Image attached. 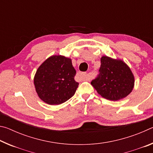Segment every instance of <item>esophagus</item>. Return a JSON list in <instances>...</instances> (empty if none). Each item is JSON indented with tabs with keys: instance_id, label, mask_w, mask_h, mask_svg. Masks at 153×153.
<instances>
[{
	"instance_id": "esophagus-1",
	"label": "esophagus",
	"mask_w": 153,
	"mask_h": 153,
	"mask_svg": "<svg viewBox=\"0 0 153 153\" xmlns=\"http://www.w3.org/2000/svg\"><path fill=\"white\" fill-rule=\"evenodd\" d=\"M79 76L80 77H82L83 79H86V73H79Z\"/></svg>"
}]
</instances>
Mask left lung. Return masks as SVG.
Here are the masks:
<instances>
[{"mask_svg": "<svg viewBox=\"0 0 153 153\" xmlns=\"http://www.w3.org/2000/svg\"><path fill=\"white\" fill-rule=\"evenodd\" d=\"M99 74L91 84L101 97L110 100L126 97L133 90L134 77L123 61L103 56Z\"/></svg>", "mask_w": 153, "mask_h": 153, "instance_id": "obj_1", "label": "left lung"}]
</instances>
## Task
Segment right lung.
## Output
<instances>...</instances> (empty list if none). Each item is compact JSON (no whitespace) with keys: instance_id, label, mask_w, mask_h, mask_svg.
Instances as JSON below:
<instances>
[{"instance_id":"right-lung-1","label":"right lung","mask_w":153,"mask_h":153,"mask_svg":"<svg viewBox=\"0 0 153 153\" xmlns=\"http://www.w3.org/2000/svg\"><path fill=\"white\" fill-rule=\"evenodd\" d=\"M76 74L70 59L61 55L49 57L38 67L33 79L38 97L51 105L67 101L78 87Z\"/></svg>"}]
</instances>
